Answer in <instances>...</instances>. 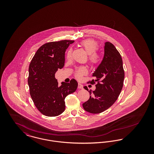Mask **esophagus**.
I'll list each match as a JSON object with an SVG mask.
<instances>
[{"mask_svg": "<svg viewBox=\"0 0 154 154\" xmlns=\"http://www.w3.org/2000/svg\"><path fill=\"white\" fill-rule=\"evenodd\" d=\"M78 88L79 89H82L83 88V85L80 83H79V84H78Z\"/></svg>", "mask_w": 154, "mask_h": 154, "instance_id": "esophagus-1", "label": "esophagus"}]
</instances>
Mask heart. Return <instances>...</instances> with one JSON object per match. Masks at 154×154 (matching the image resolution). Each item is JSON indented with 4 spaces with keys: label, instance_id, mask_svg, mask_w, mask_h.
Wrapping results in <instances>:
<instances>
[{
    "label": "heart",
    "instance_id": "1",
    "mask_svg": "<svg viewBox=\"0 0 154 154\" xmlns=\"http://www.w3.org/2000/svg\"><path fill=\"white\" fill-rule=\"evenodd\" d=\"M80 46L88 54V59L91 63L94 65L99 62L100 60L99 54L96 52L98 48V45L95 40L92 39H86L81 41L80 43ZM72 50L70 49L67 52V58H70L72 57ZM87 73V70L84 67H81L79 68L75 73V76L80 79L82 75H84Z\"/></svg>",
    "mask_w": 154,
    "mask_h": 154
}]
</instances>
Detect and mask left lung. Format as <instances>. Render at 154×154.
Listing matches in <instances>:
<instances>
[{
    "label": "left lung",
    "mask_w": 154,
    "mask_h": 154,
    "mask_svg": "<svg viewBox=\"0 0 154 154\" xmlns=\"http://www.w3.org/2000/svg\"><path fill=\"white\" fill-rule=\"evenodd\" d=\"M95 80L96 89L89 91L90 97L82 104L88 112L98 114L108 109L115 103L123 87L125 73L123 62L119 52L110 42L104 43V55L102 62L92 74ZM84 88L88 91L86 86Z\"/></svg>",
    "instance_id": "8db88e82"
}]
</instances>
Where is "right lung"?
Here are the masks:
<instances>
[{
	"mask_svg": "<svg viewBox=\"0 0 154 154\" xmlns=\"http://www.w3.org/2000/svg\"><path fill=\"white\" fill-rule=\"evenodd\" d=\"M73 40L50 42L42 45L32 59L28 79L30 95L38 111L47 117H55L65 110V99L74 92L77 81L62 82L59 87L55 74L65 65V55Z\"/></svg>",
	"mask_w": 154,
	"mask_h": 154,
	"instance_id": "add662e5",
	"label": "right lung"
}]
</instances>
